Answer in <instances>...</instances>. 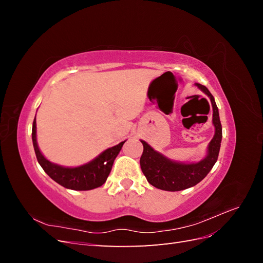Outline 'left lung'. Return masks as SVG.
I'll return each instance as SVG.
<instances>
[{"instance_id": "8db88e82", "label": "left lung", "mask_w": 263, "mask_h": 263, "mask_svg": "<svg viewBox=\"0 0 263 263\" xmlns=\"http://www.w3.org/2000/svg\"><path fill=\"white\" fill-rule=\"evenodd\" d=\"M198 89H201L211 100L213 107V124L215 127V135L211 140L208 148V156L203 160L195 163H182L172 161L158 153L153 147H150L146 141L141 140L144 151L140 157V168L145 174L147 181L151 185L163 191L185 190L196 185L201 182L208 173L212 170L215 162L217 161L220 142H221V124L219 113L214 97L208 90V87L195 83Z\"/></svg>"}]
</instances>
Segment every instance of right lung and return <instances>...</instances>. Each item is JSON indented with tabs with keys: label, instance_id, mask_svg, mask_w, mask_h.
Instances as JSON below:
<instances>
[{
	"label": "right lung",
	"instance_id": "1",
	"mask_svg": "<svg viewBox=\"0 0 263 263\" xmlns=\"http://www.w3.org/2000/svg\"><path fill=\"white\" fill-rule=\"evenodd\" d=\"M31 138H33L36 158L44 171L58 184L76 191H89L104 184L112 170L115 158L126 141L119 142L118 145L104 150L89 163L76 168H66L47 160L39 150L36 139V116L31 129Z\"/></svg>",
	"mask_w": 263,
	"mask_h": 263
}]
</instances>
